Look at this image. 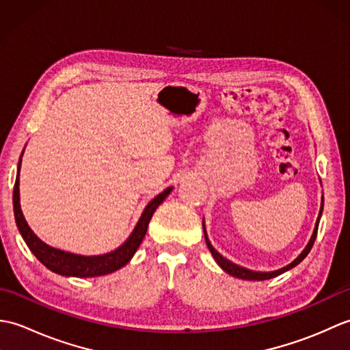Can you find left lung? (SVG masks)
I'll return each instance as SVG.
<instances>
[{
  "mask_svg": "<svg viewBox=\"0 0 350 350\" xmlns=\"http://www.w3.org/2000/svg\"><path fill=\"white\" fill-rule=\"evenodd\" d=\"M322 211H323V196H322V204H321V211H319V217H317V221H316V226H314V230H313V234H311L310 241L307 243V247L302 250L301 254L296 257L292 263H288L287 266L281 267V269H277V271H271V272H260V271H251V269H247V267L243 266H239L236 265L233 262H230V260H227L226 257H222L219 252L215 250L212 247V243L209 241V237H207V232H206V226H204V219H203V232H204V239H206V245L207 248H209V251L212 252V256L215 258V262H217L219 265V267L224 272L230 273L232 277H236V278H241V280H250V281H263V280H271L273 277H278V275L284 273L287 271L292 269V267H295L296 265H299L304 258H306L308 256L310 250L313 248V243L316 241V236H317V228H319V221H321V217H322Z\"/></svg>",
  "mask_w": 350,
  "mask_h": 350,
  "instance_id": "left-lung-1",
  "label": "left lung"
}]
</instances>
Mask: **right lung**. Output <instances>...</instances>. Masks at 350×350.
Returning a JSON list of instances; mask_svg holds the SVG:
<instances>
[{
	"label": "right lung",
	"mask_w": 350,
	"mask_h": 350,
	"mask_svg": "<svg viewBox=\"0 0 350 350\" xmlns=\"http://www.w3.org/2000/svg\"><path fill=\"white\" fill-rule=\"evenodd\" d=\"M24 154V152H22ZM22 154L19 158L18 163V176L16 182H14L13 188V212H14V219H16V226L21 236L24 237L27 247L29 251L37 257V260L42 265L48 267L49 271L55 272L58 275H63V277H77V278H88V277H100V275L113 273L120 269L126 263H129V260L135 254L139 243L143 242L148 222H150L154 211L158 209V206L165 200L170 192L173 191V187L163 189L159 196H156L150 203H148L141 217L137 222L133 232L129 234L128 239H126L120 247L116 248L114 251L107 252V254L100 256H81V254H73L69 251H63L51 247V245L44 243L42 239L36 236L27 221L24 218V213L21 211V202H19V170H21V162H22Z\"/></svg>",
	"instance_id": "obj_1"
}]
</instances>
